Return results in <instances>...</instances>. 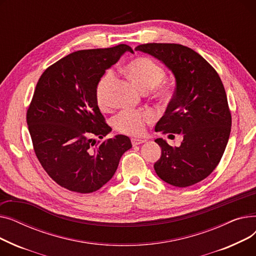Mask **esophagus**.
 I'll use <instances>...</instances> for the list:
<instances>
[{
    "label": "esophagus",
    "mask_w": 256,
    "mask_h": 256,
    "mask_svg": "<svg viewBox=\"0 0 256 256\" xmlns=\"http://www.w3.org/2000/svg\"><path fill=\"white\" fill-rule=\"evenodd\" d=\"M144 142H146V140H145V139H138V138H132V144L134 146H136V145H139V144H142V143H144Z\"/></svg>",
    "instance_id": "34e87169"
}]
</instances>
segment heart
Returning a JSON list of instances; mask_svg holds the SVG:
<instances>
[{"instance_id":"1","label":"heart","mask_w":256,"mask_h":256,"mask_svg":"<svg viewBox=\"0 0 256 256\" xmlns=\"http://www.w3.org/2000/svg\"><path fill=\"white\" fill-rule=\"evenodd\" d=\"M126 72L142 91L152 90L154 96L160 102H167L172 96V88L168 84H163L166 72L162 65L148 57H138L128 62ZM115 80L113 70H106L96 88V96L102 109L109 108L111 87ZM156 115L152 111L126 110L119 113L113 121L114 128L119 132L130 136H140L145 132L146 126L154 122Z\"/></svg>"}]
</instances>
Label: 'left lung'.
Here are the masks:
<instances>
[{
	"instance_id": "8db88e82",
	"label": "left lung",
	"mask_w": 256,
	"mask_h": 256,
	"mask_svg": "<svg viewBox=\"0 0 256 256\" xmlns=\"http://www.w3.org/2000/svg\"><path fill=\"white\" fill-rule=\"evenodd\" d=\"M136 50L162 61L176 80V89L156 130L182 134L178 147L156 139L162 156L158 176L174 186L195 184L216 169L232 130V113L216 70L198 52L178 44H145Z\"/></svg>"
}]
</instances>
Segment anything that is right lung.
<instances>
[{
	"mask_svg": "<svg viewBox=\"0 0 256 256\" xmlns=\"http://www.w3.org/2000/svg\"><path fill=\"white\" fill-rule=\"evenodd\" d=\"M126 44L74 52L40 76L26 110L34 152L48 176L72 192L92 193L109 182L119 160L132 148L128 137L102 141L112 128L100 113L98 82Z\"/></svg>",
	"mask_w": 256,
	"mask_h": 256,
	"instance_id": "obj_1",
	"label": "right lung"
}]
</instances>
